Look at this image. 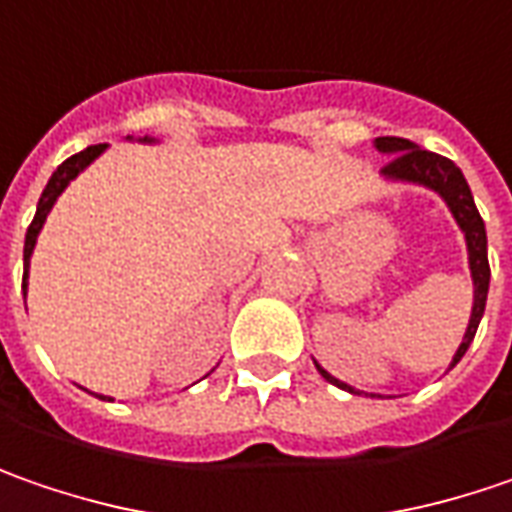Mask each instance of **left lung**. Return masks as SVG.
<instances>
[{
	"label": "left lung",
	"instance_id": "obj_1",
	"mask_svg": "<svg viewBox=\"0 0 512 512\" xmlns=\"http://www.w3.org/2000/svg\"><path fill=\"white\" fill-rule=\"evenodd\" d=\"M374 146H377V152H383V155L392 158L386 167L380 169L386 181L418 184V187L438 192L441 201L449 207L452 218H455V224L464 233L467 259H470V276H473V314H470V325L464 331V340H461L455 357H452V363H449V369H455V363L467 354V348L473 343L478 322L484 317L487 291H490V262H487V230H484V221L478 216V207H475L473 192H470V184H467L464 172L455 167L449 158L435 155L429 149H421L418 143L406 141V138H377ZM314 366H317V371H320L331 386L345 389L351 395H360L354 386H348L343 380H337L334 374H328L317 360H314Z\"/></svg>",
	"mask_w": 512,
	"mask_h": 512
}]
</instances>
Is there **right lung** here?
Instances as JSON below:
<instances>
[{"label":"right lung","instance_id":"add662e5","mask_svg":"<svg viewBox=\"0 0 512 512\" xmlns=\"http://www.w3.org/2000/svg\"><path fill=\"white\" fill-rule=\"evenodd\" d=\"M126 141H132V138H126ZM141 143H155L152 138H138ZM109 149V143H97V146H86L83 152H77V155H71L68 161H63L57 172L48 178V184H45V190L39 195V204H37V216L31 221V227H28V233H25V250H22V265H25V273H22V294L28 291V268H31V256H34V247H37V236L39 230H42V224H45V218L51 213V207L57 204V198L63 195V190L83 172V169L89 167L91 161H97L103 152Z\"/></svg>","mask_w":512,"mask_h":512}]
</instances>
